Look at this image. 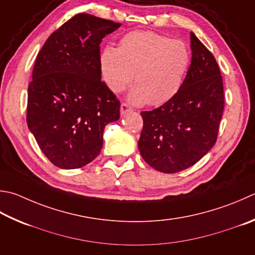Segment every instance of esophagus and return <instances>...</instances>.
I'll return each mask as SVG.
<instances>
[{
	"instance_id": "obj_1",
	"label": "esophagus",
	"mask_w": 255,
	"mask_h": 255,
	"mask_svg": "<svg viewBox=\"0 0 255 255\" xmlns=\"http://www.w3.org/2000/svg\"><path fill=\"white\" fill-rule=\"evenodd\" d=\"M131 107L127 103H123L122 106H120V114L122 115H126L127 113L131 112Z\"/></svg>"
}]
</instances>
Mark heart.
Here are the masks:
<instances>
[{
    "label": "heart",
    "instance_id": "b5f03b06",
    "mask_svg": "<svg viewBox=\"0 0 255 255\" xmlns=\"http://www.w3.org/2000/svg\"><path fill=\"white\" fill-rule=\"evenodd\" d=\"M189 64L191 52L183 41L150 31L130 32L100 57L101 76L112 91L123 92L133 78L129 99L136 105L167 103L182 88Z\"/></svg>",
    "mask_w": 255,
    "mask_h": 255
}]
</instances>
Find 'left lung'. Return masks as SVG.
<instances>
[{
  "instance_id": "8db88e82",
  "label": "left lung",
  "mask_w": 255,
  "mask_h": 255,
  "mask_svg": "<svg viewBox=\"0 0 255 255\" xmlns=\"http://www.w3.org/2000/svg\"><path fill=\"white\" fill-rule=\"evenodd\" d=\"M192 61L180 90L143 120L138 148L148 165L178 173L196 164L214 146L224 110L220 68L210 51L191 33Z\"/></svg>"
}]
</instances>
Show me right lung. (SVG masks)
<instances>
[{
  "label": "right lung",
  "instance_id": "obj_1",
  "mask_svg": "<svg viewBox=\"0 0 255 255\" xmlns=\"http://www.w3.org/2000/svg\"><path fill=\"white\" fill-rule=\"evenodd\" d=\"M122 25L87 13L71 17L45 41L27 88L26 123L54 166L75 169L103 148L106 125L120 103L100 71V43Z\"/></svg>",
  "mask_w": 255,
  "mask_h": 255
}]
</instances>
